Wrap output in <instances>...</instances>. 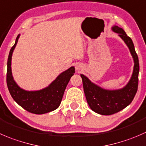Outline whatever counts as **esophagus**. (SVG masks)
Returning <instances> with one entry per match:
<instances>
[{
  "mask_svg": "<svg viewBox=\"0 0 146 146\" xmlns=\"http://www.w3.org/2000/svg\"><path fill=\"white\" fill-rule=\"evenodd\" d=\"M76 70H80V66H76Z\"/></svg>",
  "mask_w": 146,
  "mask_h": 146,
  "instance_id": "1",
  "label": "esophagus"
}]
</instances>
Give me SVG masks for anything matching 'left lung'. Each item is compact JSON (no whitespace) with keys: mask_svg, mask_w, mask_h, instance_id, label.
<instances>
[{"mask_svg":"<svg viewBox=\"0 0 146 146\" xmlns=\"http://www.w3.org/2000/svg\"><path fill=\"white\" fill-rule=\"evenodd\" d=\"M112 30L118 33V35L123 40L133 58V72L128 84L118 90H106L92 83L84 75H80L83 90L89 106L94 112L104 115L116 113L127 107L133 100L138 86L139 62L133 43L123 28L114 25Z\"/></svg>","mask_w":146,"mask_h":146,"instance_id":"left-lung-1","label":"left lung"}]
</instances>
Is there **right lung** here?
I'll return each mask as SVG.
<instances>
[{"label": "right lung", "mask_w": 146, "mask_h": 146, "mask_svg": "<svg viewBox=\"0 0 146 146\" xmlns=\"http://www.w3.org/2000/svg\"><path fill=\"white\" fill-rule=\"evenodd\" d=\"M19 37L20 35H18L8 56L6 76L8 90L13 100L28 112L34 114H44L54 111L61 103L66 86L75 73V68L70 67L60 73L54 81L42 90L27 91L21 88L13 80L11 72L12 54Z\"/></svg>", "instance_id": "add662e5"}]
</instances>
